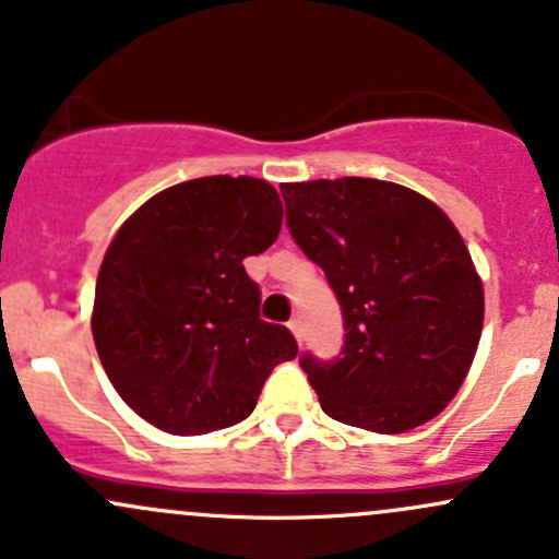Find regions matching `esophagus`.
I'll return each instance as SVG.
<instances>
[{"mask_svg": "<svg viewBox=\"0 0 559 559\" xmlns=\"http://www.w3.org/2000/svg\"><path fill=\"white\" fill-rule=\"evenodd\" d=\"M292 330V335L297 337V343H302V321L300 319H289V324H286Z\"/></svg>", "mask_w": 559, "mask_h": 559, "instance_id": "1", "label": "esophagus"}]
</instances>
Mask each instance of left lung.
Wrapping results in <instances>:
<instances>
[{"label":"left lung","instance_id":"obj_1","mask_svg":"<svg viewBox=\"0 0 559 559\" xmlns=\"http://www.w3.org/2000/svg\"><path fill=\"white\" fill-rule=\"evenodd\" d=\"M286 224L343 311L335 362L300 359L324 414L394 436L460 392L484 326V286L452 218L376 178L284 183Z\"/></svg>","mask_w":559,"mask_h":559}]
</instances>
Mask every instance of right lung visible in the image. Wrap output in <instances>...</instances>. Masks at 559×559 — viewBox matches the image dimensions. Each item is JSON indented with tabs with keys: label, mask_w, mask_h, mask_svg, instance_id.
<instances>
[{
	"label": "right lung",
	"mask_w": 559,
	"mask_h": 559,
	"mask_svg": "<svg viewBox=\"0 0 559 559\" xmlns=\"http://www.w3.org/2000/svg\"><path fill=\"white\" fill-rule=\"evenodd\" d=\"M278 191L262 178L186 180L138 207L107 246L92 332L123 403L173 436L243 421L278 362L297 357L259 319L243 259L275 243Z\"/></svg>",
	"instance_id": "obj_1"
}]
</instances>
